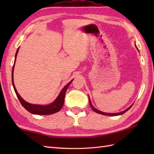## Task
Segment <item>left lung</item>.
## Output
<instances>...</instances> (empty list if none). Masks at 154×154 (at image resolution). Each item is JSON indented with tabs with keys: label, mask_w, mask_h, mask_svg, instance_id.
<instances>
[{
	"label": "left lung",
	"mask_w": 154,
	"mask_h": 154,
	"mask_svg": "<svg viewBox=\"0 0 154 154\" xmlns=\"http://www.w3.org/2000/svg\"><path fill=\"white\" fill-rule=\"evenodd\" d=\"M135 45H136V44H135ZM136 48H137V50H138V48H137L136 45ZM89 104H90V106H91V109H92L94 111V112H97V113L100 114H103V115H106V116H119V115H121V114L125 113V112H126V111L130 109V108L132 107V106L133 105V104H132V105L130 106L127 109L124 110L122 111V112H117V113H107V112H102V111L99 110H97V109H95V108H94V107L93 106L92 103H91V99H90V97H89Z\"/></svg>",
	"instance_id": "left-lung-1"
}]
</instances>
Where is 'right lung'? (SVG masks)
<instances>
[{
	"instance_id": "obj_1",
	"label": "right lung",
	"mask_w": 154,
	"mask_h": 154,
	"mask_svg": "<svg viewBox=\"0 0 154 154\" xmlns=\"http://www.w3.org/2000/svg\"><path fill=\"white\" fill-rule=\"evenodd\" d=\"M18 50H19V48H18L17 51L16 52L14 63V65H13L12 67V85H13V87H14L15 93L16 94V95H17L18 99H19L21 104L26 110H27L29 112H30L33 114H38V115H48V114H51L55 112H57L58 111H60L62 109V107L63 106L65 93H66L67 89H68L69 86L70 85L71 83L73 81V79H72L69 83L67 84L62 89L60 93L59 94V95L57 96L56 99H55V100L50 104H46V105H40V104H31L26 102V101L23 99L20 96V94L18 93L14 83V78H13L14 65H15L16 56H17Z\"/></svg>"
}]
</instances>
